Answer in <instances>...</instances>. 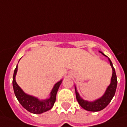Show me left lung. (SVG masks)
Segmentation results:
<instances>
[{
	"label": "left lung",
	"instance_id": "obj_1",
	"mask_svg": "<svg viewBox=\"0 0 127 127\" xmlns=\"http://www.w3.org/2000/svg\"><path fill=\"white\" fill-rule=\"evenodd\" d=\"M101 52L105 56L107 57L103 52ZM108 59H109L110 65H111L112 69H113V74H112L111 79V83L107 87L105 92L104 93V95L102 97L93 101H86V100H84L80 97V95L77 91L76 87L75 86V95H76V99L77 100V102L79 103L81 107L83 108L84 109L87 110V111L97 112L103 110L109 105V103L111 102L113 97L115 95L116 89H117V75H116L115 69L114 68L111 61L109 58Z\"/></svg>",
	"mask_w": 127,
	"mask_h": 127
}]
</instances>
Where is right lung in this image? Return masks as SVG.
<instances>
[{
	"instance_id": "add662e5",
	"label": "right lung",
	"mask_w": 127,
	"mask_h": 127,
	"mask_svg": "<svg viewBox=\"0 0 127 127\" xmlns=\"http://www.w3.org/2000/svg\"><path fill=\"white\" fill-rule=\"evenodd\" d=\"M17 70L18 65L14 71L12 85H13L15 96L22 106L24 109H26L28 111L34 114L43 113L44 112L51 109L54 105L55 101L56 99L57 92L60 86L61 83L62 82V80H60L55 84L50 93V97L49 99H45V100H40L37 97L25 93L23 90L18 86L17 83L16 82L15 79Z\"/></svg>"
}]
</instances>
